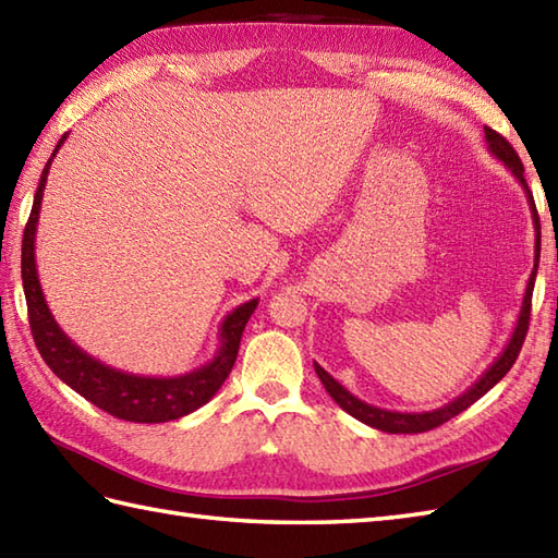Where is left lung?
Returning a JSON list of instances; mask_svg holds the SVG:
<instances>
[{
    "label": "left lung",
    "instance_id": "left-lung-1",
    "mask_svg": "<svg viewBox=\"0 0 558 558\" xmlns=\"http://www.w3.org/2000/svg\"><path fill=\"white\" fill-rule=\"evenodd\" d=\"M484 135H486V145L488 151L494 155L498 161H504L508 171L512 173L520 181L522 189L527 193V203H530V210H532V220H534V229H537V234H534V268H532V276L527 280V290H525V298H522V307H520V316H518V324H515V331H512L510 341L506 343L504 353H500L486 373L478 377L472 387H469L464 395H460L457 399H452L450 403H445L440 409H433V411H418V413H403V411H389V409H379L373 407V403H365L363 399H357L355 395H351L341 381H336L326 369L314 363L316 375H319L322 385L329 391L331 399L341 407L345 413H351L353 418H357L360 423L369 425V428H377V430H385V433H425V430H433L438 428V425L447 423L450 418H454L457 413H462L464 409L472 407L476 399H482L488 389H494L500 379L508 375V369L512 367V363L518 360V353L522 343H525V336H527V326H530V307H532V290H534V278H537V266H539V217H537V207H534V198H532V191L527 189V181L522 173H525V167H522V161L518 157V151L512 149L510 142L498 135L496 130L484 128Z\"/></svg>",
    "mask_w": 558,
    "mask_h": 558
}]
</instances>
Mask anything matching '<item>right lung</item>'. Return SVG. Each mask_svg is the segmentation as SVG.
Listing matches in <instances>:
<instances>
[{
    "mask_svg": "<svg viewBox=\"0 0 558 558\" xmlns=\"http://www.w3.org/2000/svg\"><path fill=\"white\" fill-rule=\"evenodd\" d=\"M64 140H68V133L54 145L46 169L40 173L38 191L33 195L31 217L24 229V242H21V280H24L33 341H36L40 357L46 360L48 367L64 385L72 387L76 395H82L94 407L111 413L116 418L133 423H167L189 416V413L210 401L217 395V389L222 387V381L229 377V373H232L244 326L251 319V314H254L258 300L239 304L234 312L225 316V322L220 324V348H217L215 357L210 363L195 367L193 373L177 377L130 375L82 351L60 329V324L54 322L46 302V294L40 290L36 270V229L43 189H46L50 163L60 151Z\"/></svg>",
    "mask_w": 558,
    "mask_h": 558,
    "instance_id": "obj_1",
    "label": "right lung"
}]
</instances>
